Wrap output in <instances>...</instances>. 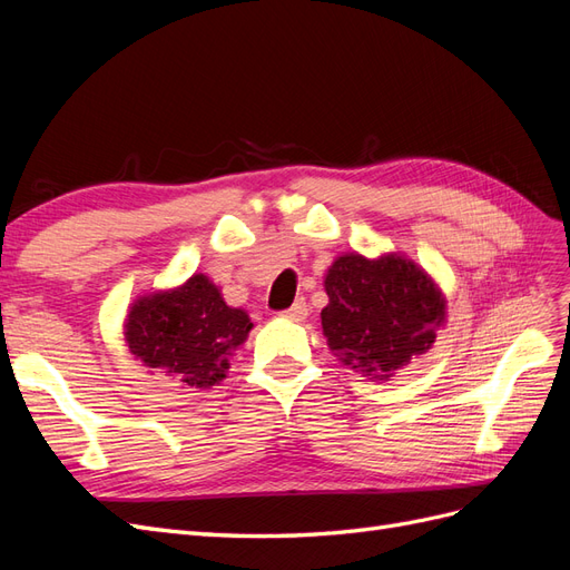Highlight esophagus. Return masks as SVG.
Instances as JSON below:
<instances>
[{"label":"esophagus","instance_id":"34e87169","mask_svg":"<svg viewBox=\"0 0 570 570\" xmlns=\"http://www.w3.org/2000/svg\"><path fill=\"white\" fill-rule=\"evenodd\" d=\"M287 318H292V321H302V318H306V314H308V308H306V302L304 299H297L295 304H292L289 308H285L283 312Z\"/></svg>","mask_w":570,"mask_h":570}]
</instances>
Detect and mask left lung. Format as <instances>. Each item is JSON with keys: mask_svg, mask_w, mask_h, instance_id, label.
Segmentation results:
<instances>
[{"mask_svg": "<svg viewBox=\"0 0 570 570\" xmlns=\"http://www.w3.org/2000/svg\"><path fill=\"white\" fill-rule=\"evenodd\" d=\"M327 306L321 312L331 350L361 373L390 377L435 342L444 299L428 275L390 254L368 262L344 254L325 275Z\"/></svg>", "mask_w": 570, "mask_h": 570, "instance_id": "8db88e82", "label": "left lung"}]
</instances>
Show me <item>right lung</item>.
Segmentation results:
<instances>
[{
    "instance_id": "right-lung-1",
    "label": "right lung",
    "mask_w": 570,
    "mask_h": 570,
    "mask_svg": "<svg viewBox=\"0 0 570 570\" xmlns=\"http://www.w3.org/2000/svg\"><path fill=\"white\" fill-rule=\"evenodd\" d=\"M249 331L245 312L223 302L206 275H193L174 292L137 302L126 323V340L147 368L206 390L226 377L228 354Z\"/></svg>"
}]
</instances>
